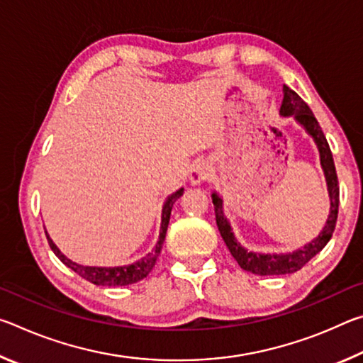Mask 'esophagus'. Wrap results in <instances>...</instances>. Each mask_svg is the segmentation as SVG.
I'll list each match as a JSON object with an SVG mask.
<instances>
[{"label":"esophagus","mask_w":363,"mask_h":363,"mask_svg":"<svg viewBox=\"0 0 363 363\" xmlns=\"http://www.w3.org/2000/svg\"><path fill=\"white\" fill-rule=\"evenodd\" d=\"M211 177V167L205 162L196 164L190 173V182L192 184H200L203 181H208Z\"/></svg>","instance_id":"obj_1"}]
</instances>
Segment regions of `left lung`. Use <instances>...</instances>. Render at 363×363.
Instances as JSON below:
<instances>
[{"instance_id": "left-lung-1", "label": "left lung", "mask_w": 363, "mask_h": 363, "mask_svg": "<svg viewBox=\"0 0 363 363\" xmlns=\"http://www.w3.org/2000/svg\"><path fill=\"white\" fill-rule=\"evenodd\" d=\"M280 113L285 116L294 115V118H296L301 125L306 128L307 133L314 138L318 150H320V162L325 171V176H327L328 192L331 200V213L320 235H318L315 240L307 243L304 248L294 251V253L290 255H256L248 253L247 250H243L240 245L235 242L233 233L230 230L229 220L224 218L223 200H220L216 194H213L214 214H216V224L220 232V237H223V240L225 242L227 248H229L230 255L233 256V259L238 262V266L243 270H247V272L256 275L293 274L303 267L304 264L309 262L317 253H320L325 248V245L330 242L331 235H333L337 219V206H340V187H337L336 168L330 145L327 143V138H325L322 128L318 125V121L315 120V116L312 113L309 106H307L291 88H288L286 84L284 86V102H281Z\"/></svg>"}]
</instances>
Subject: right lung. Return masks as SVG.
<instances>
[{
	"label": "right lung",
	"mask_w": 363,
	"mask_h": 363,
	"mask_svg": "<svg viewBox=\"0 0 363 363\" xmlns=\"http://www.w3.org/2000/svg\"><path fill=\"white\" fill-rule=\"evenodd\" d=\"M182 192H184V189H179L177 192H174L173 195L168 196L167 203H164V206H163L162 232H160V240L157 243V247L153 248L145 257H143V259L134 262V264H130V266H123V267H86V266H79V264H75V262H72L70 259H67V257L62 253H60L59 248L52 243V240L49 238V235L46 233L48 243H49V247H51V250L54 251V255H56L59 259L65 264L67 267H70L73 272H77L79 277H83L84 280L91 281V284L102 285V286H125V285L136 284V281H140L143 279H145L147 275H149L150 270L153 269V266H155L157 257H158L160 251H162V247H163L164 237H167L171 208H173L174 201L179 199Z\"/></svg>",
	"instance_id": "obj_1"
}]
</instances>
